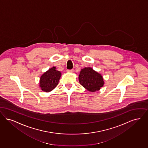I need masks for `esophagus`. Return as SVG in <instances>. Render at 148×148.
<instances>
[{"instance_id":"1","label":"esophagus","mask_w":148,"mask_h":148,"mask_svg":"<svg viewBox=\"0 0 148 148\" xmlns=\"http://www.w3.org/2000/svg\"><path fill=\"white\" fill-rule=\"evenodd\" d=\"M73 71H74V70H73V69H72V70H67V72H70V73L73 72Z\"/></svg>"}]
</instances>
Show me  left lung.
<instances>
[{"mask_svg":"<svg viewBox=\"0 0 148 148\" xmlns=\"http://www.w3.org/2000/svg\"><path fill=\"white\" fill-rule=\"evenodd\" d=\"M78 79L80 84L87 90L92 92L99 90L104 84L102 75L90 67L82 69Z\"/></svg>","mask_w":148,"mask_h":148,"instance_id":"left-lung-1","label":"left lung"}]
</instances>
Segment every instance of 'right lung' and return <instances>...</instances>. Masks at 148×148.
Returning a JSON list of instances; mask_svg holds the SVG:
<instances>
[{"mask_svg":"<svg viewBox=\"0 0 148 148\" xmlns=\"http://www.w3.org/2000/svg\"><path fill=\"white\" fill-rule=\"evenodd\" d=\"M61 73L52 67L42 75L40 79V87L41 90L49 92L53 90L58 84Z\"/></svg>","mask_w":148,"mask_h":148,"instance_id":"right-lung-1","label":"right lung"}]
</instances>
